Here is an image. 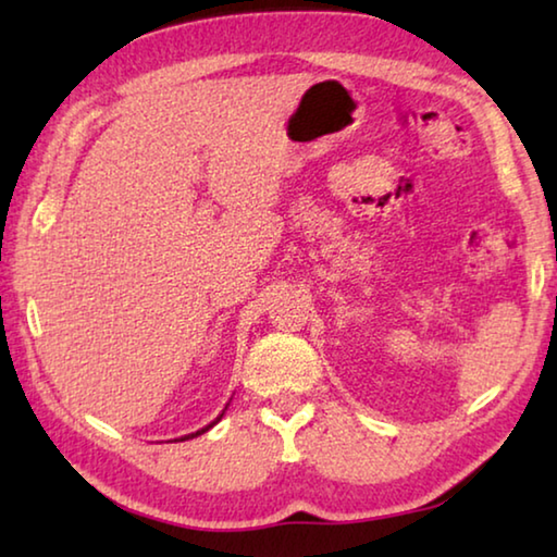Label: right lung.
I'll return each instance as SVG.
<instances>
[{"instance_id":"right-lung-1","label":"right lung","mask_w":557,"mask_h":557,"mask_svg":"<svg viewBox=\"0 0 557 557\" xmlns=\"http://www.w3.org/2000/svg\"><path fill=\"white\" fill-rule=\"evenodd\" d=\"M223 412H225V410H223ZM223 412L219 414V418H215V420L211 422V425H206V428H201V430H196V432H191V435H184V437H182V440H178V442H184V440H191V437H199V435H203V432H209V430H211V428L215 425V422H219V420L223 418Z\"/></svg>"}]
</instances>
